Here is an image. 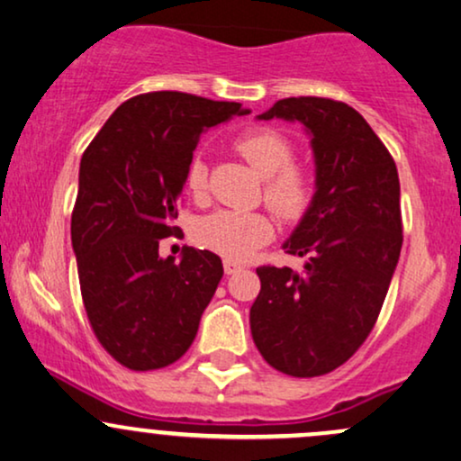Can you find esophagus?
I'll use <instances>...</instances> for the list:
<instances>
[{"instance_id":"obj_1","label":"esophagus","mask_w":461,"mask_h":461,"mask_svg":"<svg viewBox=\"0 0 461 461\" xmlns=\"http://www.w3.org/2000/svg\"><path fill=\"white\" fill-rule=\"evenodd\" d=\"M240 269H243V263H240V260H232V258L224 260V271L229 276L235 274V271H240Z\"/></svg>"}]
</instances>
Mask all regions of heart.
I'll return each instance as SVG.
<instances>
[{
  "label": "heart",
  "mask_w": 461,
  "mask_h": 461,
  "mask_svg": "<svg viewBox=\"0 0 461 461\" xmlns=\"http://www.w3.org/2000/svg\"><path fill=\"white\" fill-rule=\"evenodd\" d=\"M235 149L252 167L263 184V198L284 220H294L308 209L314 192L310 170L293 162L294 143L276 128H252L237 136ZM185 187L203 196L207 190V164L192 158L185 168ZM274 237V224L265 213L215 212L198 221L196 240L226 258L243 260Z\"/></svg>",
  "instance_id": "heart-1"
}]
</instances>
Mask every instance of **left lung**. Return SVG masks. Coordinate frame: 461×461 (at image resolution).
<instances>
[{
    "label": "left lung",
    "instance_id": "1",
    "mask_svg": "<svg viewBox=\"0 0 461 461\" xmlns=\"http://www.w3.org/2000/svg\"><path fill=\"white\" fill-rule=\"evenodd\" d=\"M301 122L312 134L316 192L286 254L303 271L258 267L249 329L277 372L312 378L333 372L376 325L402 249L400 177L367 122L344 102L299 95L258 119Z\"/></svg>",
    "mask_w": 461,
    "mask_h": 461
}]
</instances>
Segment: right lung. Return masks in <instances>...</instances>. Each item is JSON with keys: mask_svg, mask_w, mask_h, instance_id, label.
<instances>
[{"mask_svg": "<svg viewBox=\"0 0 461 461\" xmlns=\"http://www.w3.org/2000/svg\"><path fill=\"white\" fill-rule=\"evenodd\" d=\"M240 102L151 92L123 102L81 158L72 248L85 312L109 355L134 372L167 367L194 342L221 280L209 249L160 258L204 128L246 115Z\"/></svg>", "mask_w": 461, "mask_h": 461, "instance_id": "obj_1", "label": "right lung"}]
</instances>
